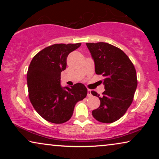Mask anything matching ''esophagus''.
<instances>
[{
	"label": "esophagus",
	"instance_id": "1",
	"mask_svg": "<svg viewBox=\"0 0 159 159\" xmlns=\"http://www.w3.org/2000/svg\"><path fill=\"white\" fill-rule=\"evenodd\" d=\"M91 95H92V94H91V90H88V97H90V96H91Z\"/></svg>",
	"mask_w": 159,
	"mask_h": 159
}]
</instances>
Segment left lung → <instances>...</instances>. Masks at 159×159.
Here are the masks:
<instances>
[{
    "label": "left lung",
    "instance_id": "left-lung-1",
    "mask_svg": "<svg viewBox=\"0 0 159 159\" xmlns=\"http://www.w3.org/2000/svg\"><path fill=\"white\" fill-rule=\"evenodd\" d=\"M95 62V73L104 77L105 91L99 98L101 105L92 114L102 123H112L121 118L133 101L138 80L129 57L120 48L107 43H86Z\"/></svg>",
    "mask_w": 159,
    "mask_h": 159
}]
</instances>
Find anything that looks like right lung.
Wrapping results in <instances>:
<instances>
[{
  "label": "right lung",
  "instance_id": "1",
  "mask_svg": "<svg viewBox=\"0 0 159 159\" xmlns=\"http://www.w3.org/2000/svg\"><path fill=\"white\" fill-rule=\"evenodd\" d=\"M80 45V43L50 45L37 53L30 62L27 75L30 101L36 111L51 123L69 121L76 103L88 93L82 83L71 88H62L60 84L61 72L66 69L67 56Z\"/></svg>",
  "mask_w": 159,
  "mask_h": 159
}]
</instances>
